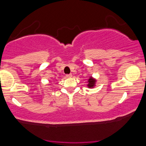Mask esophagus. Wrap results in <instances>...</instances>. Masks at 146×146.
<instances>
[{
	"label": "esophagus",
	"instance_id": "obj_1",
	"mask_svg": "<svg viewBox=\"0 0 146 146\" xmlns=\"http://www.w3.org/2000/svg\"><path fill=\"white\" fill-rule=\"evenodd\" d=\"M66 76V77H67V78H70V77H71V76H72V74H67Z\"/></svg>",
	"mask_w": 146,
	"mask_h": 146
}]
</instances>
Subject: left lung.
Here are the masks:
<instances>
[{
    "mask_svg": "<svg viewBox=\"0 0 146 146\" xmlns=\"http://www.w3.org/2000/svg\"><path fill=\"white\" fill-rule=\"evenodd\" d=\"M88 82H89V84L88 85V86L89 87V88H92V87L95 85V80H94V79L92 78H90L89 80H88Z\"/></svg>",
    "mask_w": 146,
    "mask_h": 146,
    "instance_id": "1",
    "label": "left lung"
}]
</instances>
